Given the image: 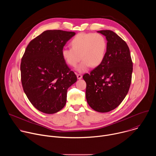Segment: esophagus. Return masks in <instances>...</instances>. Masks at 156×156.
I'll list each match as a JSON object with an SVG mask.
<instances>
[{
    "label": "esophagus",
    "mask_w": 156,
    "mask_h": 156,
    "mask_svg": "<svg viewBox=\"0 0 156 156\" xmlns=\"http://www.w3.org/2000/svg\"><path fill=\"white\" fill-rule=\"evenodd\" d=\"M76 76H77V78H78V80H80V79L82 78V75H80V74H77Z\"/></svg>",
    "instance_id": "obj_1"
}]
</instances>
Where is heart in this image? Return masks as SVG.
<instances>
[{
    "label": "heart",
    "mask_w": 156,
    "mask_h": 156,
    "mask_svg": "<svg viewBox=\"0 0 156 156\" xmlns=\"http://www.w3.org/2000/svg\"><path fill=\"white\" fill-rule=\"evenodd\" d=\"M71 48H63L62 57L71 67H76L81 59L83 61L76 70L83 73L91 66H99L105 57L107 43L105 37L99 33H81L70 41Z\"/></svg>",
    "instance_id": "obj_1"
}]
</instances>
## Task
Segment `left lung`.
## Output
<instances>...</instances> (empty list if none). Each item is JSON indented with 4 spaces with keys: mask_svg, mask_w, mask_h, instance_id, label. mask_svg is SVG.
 <instances>
[{
    "mask_svg": "<svg viewBox=\"0 0 156 156\" xmlns=\"http://www.w3.org/2000/svg\"><path fill=\"white\" fill-rule=\"evenodd\" d=\"M98 32L107 41L105 57L99 66L83 78L86 83L87 104L104 113L115 109L126 97L131 82L133 62L129 48L120 36L110 30Z\"/></svg>",
    "mask_w": 156,
    "mask_h": 156,
    "instance_id": "obj_1",
    "label": "left lung"
}]
</instances>
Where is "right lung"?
<instances>
[{
  "mask_svg": "<svg viewBox=\"0 0 156 156\" xmlns=\"http://www.w3.org/2000/svg\"><path fill=\"white\" fill-rule=\"evenodd\" d=\"M75 32L47 30L30 41L21 58V80L25 93L41 112L52 114L63 108L68 88L77 78L62 57Z\"/></svg>",
  "mask_w": 156,
  "mask_h": 156,
  "instance_id": "right-lung-1",
  "label": "right lung"
}]
</instances>
